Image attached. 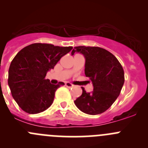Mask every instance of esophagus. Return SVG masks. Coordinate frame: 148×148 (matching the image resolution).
Returning a JSON list of instances; mask_svg holds the SVG:
<instances>
[{
  "label": "esophagus",
  "mask_w": 148,
  "mask_h": 148,
  "mask_svg": "<svg viewBox=\"0 0 148 148\" xmlns=\"http://www.w3.org/2000/svg\"><path fill=\"white\" fill-rule=\"evenodd\" d=\"M65 85H66V86L69 88H72V87H74V85H73L72 84L70 83V82H66V83H65Z\"/></svg>",
  "instance_id": "34e87169"
}]
</instances>
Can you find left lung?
I'll return each mask as SVG.
<instances>
[{
  "label": "left lung",
  "mask_w": 148,
  "mask_h": 148,
  "mask_svg": "<svg viewBox=\"0 0 148 148\" xmlns=\"http://www.w3.org/2000/svg\"><path fill=\"white\" fill-rule=\"evenodd\" d=\"M82 53L85 58V74L93 83V90L82 93L74 101L84 113L95 115L108 110L121 93L125 81L124 71L111 52L98 47H75L71 55Z\"/></svg>",
  "instance_id": "obj_1"
}]
</instances>
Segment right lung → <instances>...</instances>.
Wrapping results in <instances>:
<instances>
[{"label":"right lung","mask_w":148,"mask_h":148,"mask_svg":"<svg viewBox=\"0 0 148 148\" xmlns=\"http://www.w3.org/2000/svg\"><path fill=\"white\" fill-rule=\"evenodd\" d=\"M72 48L35 43L16 54L9 66L8 84L12 97L23 111L37 114L52 105L55 91L64 83L53 85L45 77Z\"/></svg>","instance_id":"1"}]
</instances>
